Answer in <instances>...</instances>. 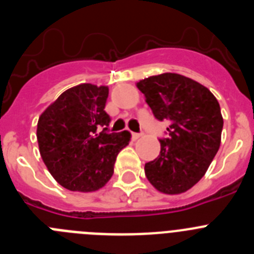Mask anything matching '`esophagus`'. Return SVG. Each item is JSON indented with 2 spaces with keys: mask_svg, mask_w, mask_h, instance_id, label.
Returning <instances> with one entry per match:
<instances>
[{
  "mask_svg": "<svg viewBox=\"0 0 254 254\" xmlns=\"http://www.w3.org/2000/svg\"><path fill=\"white\" fill-rule=\"evenodd\" d=\"M142 132H141V133H132V136H133V138L134 140H137V138H140V137H142Z\"/></svg>",
  "mask_w": 254,
  "mask_h": 254,
  "instance_id": "esophagus-1",
  "label": "esophagus"
}]
</instances>
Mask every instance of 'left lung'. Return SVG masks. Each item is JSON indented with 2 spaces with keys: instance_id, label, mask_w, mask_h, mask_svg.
I'll use <instances>...</instances> for the list:
<instances>
[{
  "instance_id": "1",
  "label": "left lung",
  "mask_w": 254,
  "mask_h": 254,
  "mask_svg": "<svg viewBox=\"0 0 254 254\" xmlns=\"http://www.w3.org/2000/svg\"><path fill=\"white\" fill-rule=\"evenodd\" d=\"M155 118L168 122L160 154L145 164V174L163 193H183L205 176L221 141L223 116L207 87L178 73L137 82Z\"/></svg>"
}]
</instances>
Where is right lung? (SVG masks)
Listing matches in <instances>:
<instances>
[{
	"mask_svg": "<svg viewBox=\"0 0 254 254\" xmlns=\"http://www.w3.org/2000/svg\"><path fill=\"white\" fill-rule=\"evenodd\" d=\"M109 89L73 86L58 96L38 121L37 138L44 164L62 187L93 192L112 178L117 155L128 145L129 132H112L104 111Z\"/></svg>",
	"mask_w": 254,
	"mask_h": 254,
	"instance_id": "add662e5",
	"label": "right lung"
}]
</instances>
